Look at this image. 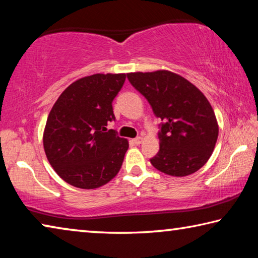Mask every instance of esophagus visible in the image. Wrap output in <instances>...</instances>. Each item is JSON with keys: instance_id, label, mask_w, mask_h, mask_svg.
I'll return each instance as SVG.
<instances>
[{"instance_id": "1", "label": "esophagus", "mask_w": 258, "mask_h": 258, "mask_svg": "<svg viewBox=\"0 0 258 258\" xmlns=\"http://www.w3.org/2000/svg\"><path fill=\"white\" fill-rule=\"evenodd\" d=\"M133 141V143L134 145H137V146H139V145H141L142 143V141H143V139L141 138V137H138V138H135V139H133L132 140Z\"/></svg>"}]
</instances>
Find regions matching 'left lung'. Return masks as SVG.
Masks as SVG:
<instances>
[{"label":"left lung","mask_w":258,"mask_h":258,"mask_svg":"<svg viewBox=\"0 0 258 258\" xmlns=\"http://www.w3.org/2000/svg\"><path fill=\"white\" fill-rule=\"evenodd\" d=\"M131 84L160 118L159 151L150 163L172 176H186L207 163L218 125L211 103L192 83L168 71L130 73Z\"/></svg>","instance_id":"left-lung-1"}]
</instances>
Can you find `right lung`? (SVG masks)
Returning a JSON list of instances; mask_svg holds the SVG:
<instances>
[{"label": "right lung", "mask_w": 258, "mask_h": 258, "mask_svg": "<svg viewBox=\"0 0 258 258\" xmlns=\"http://www.w3.org/2000/svg\"><path fill=\"white\" fill-rule=\"evenodd\" d=\"M126 74H94L61 93L47 117L43 146L56 174L80 189H97L117 175L128 141L106 126Z\"/></svg>", "instance_id": "1"}]
</instances>
